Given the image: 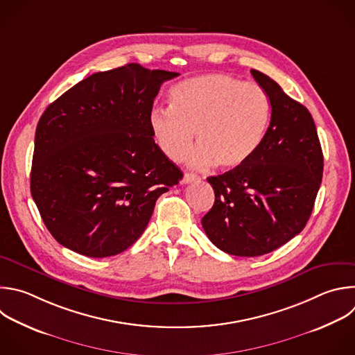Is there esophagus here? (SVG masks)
<instances>
[{
  "mask_svg": "<svg viewBox=\"0 0 355 355\" xmlns=\"http://www.w3.org/2000/svg\"><path fill=\"white\" fill-rule=\"evenodd\" d=\"M196 180H199V177H198L196 174H193V173H185L184 177H182V180H181V184H189V182L196 181Z\"/></svg>",
  "mask_w": 355,
  "mask_h": 355,
  "instance_id": "1",
  "label": "esophagus"
}]
</instances>
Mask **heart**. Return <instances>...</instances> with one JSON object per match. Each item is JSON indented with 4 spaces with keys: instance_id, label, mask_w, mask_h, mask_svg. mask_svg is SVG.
Returning <instances> with one entry per match:
<instances>
[{
    "instance_id": "heart-1",
    "label": "heart",
    "mask_w": 355,
    "mask_h": 355,
    "mask_svg": "<svg viewBox=\"0 0 355 355\" xmlns=\"http://www.w3.org/2000/svg\"><path fill=\"white\" fill-rule=\"evenodd\" d=\"M272 121V101L258 83L225 75H203L177 83L168 108H155L149 125L162 153L180 163L192 156L195 167L224 170L250 162L263 144Z\"/></svg>"
}]
</instances>
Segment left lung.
<instances>
[{
  "instance_id": "8db88e82",
  "label": "left lung",
  "mask_w": 355,
  "mask_h": 355,
  "mask_svg": "<svg viewBox=\"0 0 355 355\" xmlns=\"http://www.w3.org/2000/svg\"><path fill=\"white\" fill-rule=\"evenodd\" d=\"M251 73L270 97V128L250 162L207 178L214 203L202 218L218 250L248 258L277 250L304 230L323 174V153L308 108L268 75Z\"/></svg>"
}]
</instances>
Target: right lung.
Listing matches in <instances>:
<instances>
[{
  "label": "right lung",
  "instance_id": "1",
  "mask_svg": "<svg viewBox=\"0 0 355 355\" xmlns=\"http://www.w3.org/2000/svg\"><path fill=\"white\" fill-rule=\"evenodd\" d=\"M177 72L139 64L80 80L40 116L31 192L57 243L89 258L128 250L157 198L182 178L155 144L149 115Z\"/></svg>",
  "mask_w": 355,
  "mask_h": 355
}]
</instances>
